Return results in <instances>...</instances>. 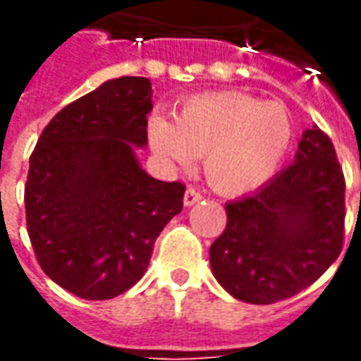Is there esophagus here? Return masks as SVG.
I'll return each mask as SVG.
<instances>
[{
  "mask_svg": "<svg viewBox=\"0 0 361 361\" xmlns=\"http://www.w3.org/2000/svg\"><path fill=\"white\" fill-rule=\"evenodd\" d=\"M201 199H203L201 191H197L195 188H188L185 195H183V204H185V207H191V204L199 203Z\"/></svg>",
  "mask_w": 361,
  "mask_h": 361,
  "instance_id": "esophagus-1",
  "label": "esophagus"
}]
</instances>
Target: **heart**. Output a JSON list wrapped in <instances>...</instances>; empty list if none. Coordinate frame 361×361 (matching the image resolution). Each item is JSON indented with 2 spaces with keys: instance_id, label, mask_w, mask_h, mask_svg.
Returning a JSON list of instances; mask_svg holds the SVG:
<instances>
[{
  "instance_id": "heart-1",
  "label": "heart",
  "mask_w": 361,
  "mask_h": 361,
  "mask_svg": "<svg viewBox=\"0 0 361 361\" xmlns=\"http://www.w3.org/2000/svg\"><path fill=\"white\" fill-rule=\"evenodd\" d=\"M292 119L284 106L240 92L197 96L176 121L152 116L149 141L158 158L191 168L203 157L207 180L224 195L261 188L279 170L292 145Z\"/></svg>"
}]
</instances>
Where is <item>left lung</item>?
<instances>
[{
    "mask_svg": "<svg viewBox=\"0 0 361 361\" xmlns=\"http://www.w3.org/2000/svg\"><path fill=\"white\" fill-rule=\"evenodd\" d=\"M344 189L331 139L317 126L305 129L292 164L226 203V228L211 245L220 286L257 305L311 286L341 255Z\"/></svg>",
    "mask_w": 361,
    "mask_h": 361,
    "instance_id": "obj_1",
    "label": "left lung"
}]
</instances>
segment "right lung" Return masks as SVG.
<instances>
[{"mask_svg": "<svg viewBox=\"0 0 361 361\" xmlns=\"http://www.w3.org/2000/svg\"><path fill=\"white\" fill-rule=\"evenodd\" d=\"M152 89L145 77L102 82L58 111L30 154L27 230L42 271L85 300L135 286L154 242L183 209L185 185L145 172Z\"/></svg>", "mask_w": 361, "mask_h": 361, "instance_id": "add662e5", "label": "right lung"}]
</instances>
